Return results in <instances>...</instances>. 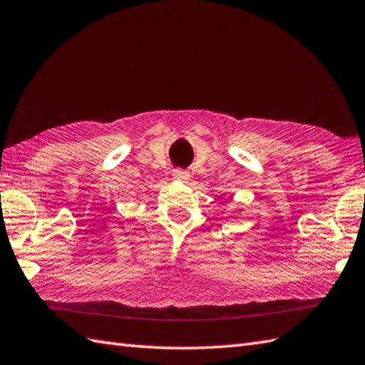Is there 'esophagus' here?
Returning <instances> with one entry per match:
<instances>
[{"label":"esophagus","instance_id":"1","mask_svg":"<svg viewBox=\"0 0 365 365\" xmlns=\"http://www.w3.org/2000/svg\"><path fill=\"white\" fill-rule=\"evenodd\" d=\"M173 176L176 178V180L185 181V180H189V172H185V170H182V168H176V170H173Z\"/></svg>","mask_w":365,"mask_h":365}]
</instances>
